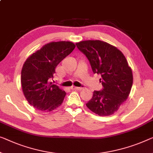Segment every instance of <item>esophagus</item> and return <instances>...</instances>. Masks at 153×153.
<instances>
[{
  "label": "esophagus",
  "instance_id": "34e87169",
  "mask_svg": "<svg viewBox=\"0 0 153 153\" xmlns=\"http://www.w3.org/2000/svg\"><path fill=\"white\" fill-rule=\"evenodd\" d=\"M72 90H81L82 88H79V87H76V86H72L71 87Z\"/></svg>",
  "mask_w": 153,
  "mask_h": 153
}]
</instances>
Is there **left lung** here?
Segmentation results:
<instances>
[{"mask_svg":"<svg viewBox=\"0 0 153 153\" xmlns=\"http://www.w3.org/2000/svg\"><path fill=\"white\" fill-rule=\"evenodd\" d=\"M76 45L87 57L93 73L101 76L104 87L94 91L86 106L100 116L113 115L128 97L133 82L131 68L122 51L104 41L84 40Z\"/></svg>","mask_w":153,"mask_h":153,"instance_id":"8db88e82","label":"left lung"}]
</instances>
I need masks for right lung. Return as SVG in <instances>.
<instances>
[{
    "instance_id": "add662e5",
    "label": "right lung",
    "mask_w": 153,
    "mask_h": 153,
    "mask_svg": "<svg viewBox=\"0 0 153 153\" xmlns=\"http://www.w3.org/2000/svg\"><path fill=\"white\" fill-rule=\"evenodd\" d=\"M76 45L69 41L51 42L28 57L21 71V86L29 104L39 111L50 112L60 106L66 93L50 82L55 69L74 51Z\"/></svg>"
}]
</instances>
